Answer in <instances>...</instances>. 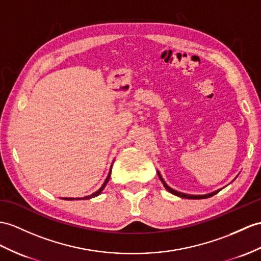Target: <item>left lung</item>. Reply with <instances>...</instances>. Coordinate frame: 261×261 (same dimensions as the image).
<instances>
[{
    "instance_id": "obj_1",
    "label": "left lung",
    "mask_w": 261,
    "mask_h": 261,
    "mask_svg": "<svg viewBox=\"0 0 261 261\" xmlns=\"http://www.w3.org/2000/svg\"><path fill=\"white\" fill-rule=\"evenodd\" d=\"M157 174H158V177H160V179L162 180L164 187L166 188L169 193L174 194V195L178 196V197H181V198H187V199H204V198H209V197H212V196L216 195V194L219 193L220 190H221V189H218V190H216V192H213V193H211V194H207V195H188V194L179 193V192H177V190H175V189H173V188H170V187L167 185V184L165 182V180L163 179V177L161 176V173H160V171H157Z\"/></svg>"
}]
</instances>
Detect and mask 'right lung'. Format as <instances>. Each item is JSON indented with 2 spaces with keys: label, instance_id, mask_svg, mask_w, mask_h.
<instances>
[{
  "label": "right lung",
  "instance_id": "1",
  "mask_svg": "<svg viewBox=\"0 0 261 261\" xmlns=\"http://www.w3.org/2000/svg\"><path fill=\"white\" fill-rule=\"evenodd\" d=\"M111 173H112V167H111V170H110V173H109V176H107V178L105 179V181H104V184L103 185H101V187L97 190V192H95V193H93L92 195H90V196H86V197H82V198H63V199H66V200H73V199H76V200H80V199H91V198H94V197H96V196H98L101 192H103V189L105 188V186L107 185V182H109V180H110V176H111Z\"/></svg>",
  "mask_w": 261,
  "mask_h": 261
}]
</instances>
